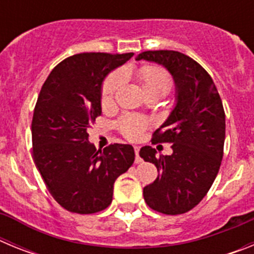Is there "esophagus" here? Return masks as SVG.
Segmentation results:
<instances>
[{"instance_id": "obj_1", "label": "esophagus", "mask_w": 254, "mask_h": 254, "mask_svg": "<svg viewBox=\"0 0 254 254\" xmlns=\"http://www.w3.org/2000/svg\"><path fill=\"white\" fill-rule=\"evenodd\" d=\"M138 152H140V147L134 146V154H136V159H134V163H136V164L142 163V159L140 158V155H138Z\"/></svg>"}]
</instances>
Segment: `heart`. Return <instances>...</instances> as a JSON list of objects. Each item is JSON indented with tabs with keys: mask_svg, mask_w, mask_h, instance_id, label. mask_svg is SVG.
Segmentation results:
<instances>
[{
	"mask_svg": "<svg viewBox=\"0 0 254 254\" xmlns=\"http://www.w3.org/2000/svg\"><path fill=\"white\" fill-rule=\"evenodd\" d=\"M138 78L142 84L143 90L147 95L163 96L172 87L173 80L167 69L156 64H146L138 68ZM123 81L122 71H116L105 78L102 89V105L109 107L113 104L114 96L121 87ZM150 122L147 118L140 116H125L118 122V128L125 137L129 140H136L142 134V132L149 127Z\"/></svg>",
	"mask_w": 254,
	"mask_h": 254,
	"instance_id": "b5f03b06",
	"label": "heart"
}]
</instances>
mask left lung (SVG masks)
Returning <instances> with one entry per match:
<instances>
[{"label":"left lung","mask_w":254,"mask_h":254,"mask_svg":"<svg viewBox=\"0 0 254 254\" xmlns=\"http://www.w3.org/2000/svg\"><path fill=\"white\" fill-rule=\"evenodd\" d=\"M136 60L167 67L177 90L176 107L151 140L172 143L173 154L158 156L151 146L140 150L159 173L143 188V198L161 214H185L202 201L219 173L225 141L223 102L207 71L181 52L146 51Z\"/></svg>","instance_id":"left-lung-1"}]
</instances>
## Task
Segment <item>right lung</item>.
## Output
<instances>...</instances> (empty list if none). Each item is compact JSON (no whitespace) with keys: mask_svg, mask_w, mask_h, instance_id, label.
<instances>
[{"mask_svg":"<svg viewBox=\"0 0 254 254\" xmlns=\"http://www.w3.org/2000/svg\"><path fill=\"white\" fill-rule=\"evenodd\" d=\"M133 53H80L57 64L44 81L31 121L33 156L52 197L76 214L111 205L116 179L134 161L131 145L96 150L87 129L102 114V84Z\"/></svg>","mask_w":254,"mask_h":254,"instance_id":"right-lung-1","label":"right lung"}]
</instances>
